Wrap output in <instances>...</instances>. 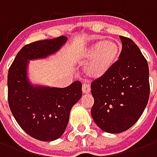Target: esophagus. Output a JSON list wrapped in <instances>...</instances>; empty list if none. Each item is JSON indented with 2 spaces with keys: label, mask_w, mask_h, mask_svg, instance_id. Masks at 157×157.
<instances>
[{
  "label": "esophagus",
  "mask_w": 157,
  "mask_h": 157,
  "mask_svg": "<svg viewBox=\"0 0 157 157\" xmlns=\"http://www.w3.org/2000/svg\"><path fill=\"white\" fill-rule=\"evenodd\" d=\"M90 91H91L90 86L87 85V84H83V86H82V92L84 94H88Z\"/></svg>",
  "instance_id": "1"
}]
</instances>
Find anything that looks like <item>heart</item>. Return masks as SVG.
<instances>
[{
    "label": "heart",
    "mask_w": 157,
    "mask_h": 157,
    "mask_svg": "<svg viewBox=\"0 0 157 157\" xmlns=\"http://www.w3.org/2000/svg\"><path fill=\"white\" fill-rule=\"evenodd\" d=\"M121 51L120 44L114 40H98L86 48L80 57L86 65L84 73L89 80L102 78L112 69Z\"/></svg>",
    "instance_id": "b5f03b06"
}]
</instances>
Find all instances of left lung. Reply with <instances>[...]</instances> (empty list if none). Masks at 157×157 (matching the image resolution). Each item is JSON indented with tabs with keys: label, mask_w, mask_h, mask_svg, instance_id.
<instances>
[{
	"label": "left lung",
	"mask_w": 157,
	"mask_h": 157,
	"mask_svg": "<svg viewBox=\"0 0 157 157\" xmlns=\"http://www.w3.org/2000/svg\"><path fill=\"white\" fill-rule=\"evenodd\" d=\"M122 51L112 69L91 85L94 98L91 114L96 124L110 134L131 128L150 96L147 61L133 40L120 36Z\"/></svg>",
	"instance_id": "8db88e82"
}]
</instances>
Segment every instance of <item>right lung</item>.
Segmentation results:
<instances>
[{
    "label": "right lung",
    "mask_w": 157,
    "mask_h": 157,
    "mask_svg": "<svg viewBox=\"0 0 157 157\" xmlns=\"http://www.w3.org/2000/svg\"><path fill=\"white\" fill-rule=\"evenodd\" d=\"M66 41L67 37L60 36L23 46L8 71L12 115L28 135L42 141H53L64 134L72 107L82 98V83L76 81L64 88L34 84L29 78V61L55 55Z\"/></svg>",
    "instance_id": "add662e5"
}]
</instances>
